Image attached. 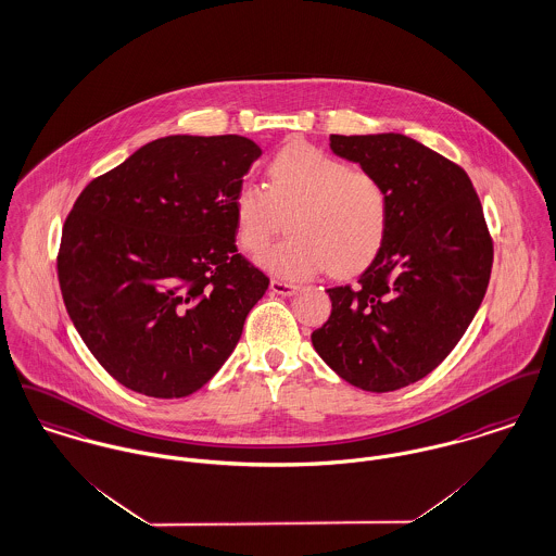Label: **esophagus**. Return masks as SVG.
Masks as SVG:
<instances>
[{
	"instance_id": "34e87169",
	"label": "esophagus",
	"mask_w": 556,
	"mask_h": 556,
	"mask_svg": "<svg viewBox=\"0 0 556 556\" xmlns=\"http://www.w3.org/2000/svg\"><path fill=\"white\" fill-rule=\"evenodd\" d=\"M269 289L274 295H282V298H291L298 293V287L291 282H282V280H271Z\"/></svg>"
}]
</instances>
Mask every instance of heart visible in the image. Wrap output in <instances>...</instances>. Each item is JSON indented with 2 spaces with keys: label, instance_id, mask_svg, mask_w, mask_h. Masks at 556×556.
I'll use <instances>...</instances> for the list:
<instances>
[{
  "label": "heart",
  "instance_id": "b5f03b06",
  "mask_svg": "<svg viewBox=\"0 0 556 556\" xmlns=\"http://www.w3.org/2000/svg\"><path fill=\"white\" fill-rule=\"evenodd\" d=\"M238 240L258 253L289 218L291 238L258 256L274 276L303 280L325 271L353 276L384 247L391 200L367 169L312 144H295L269 165V187L244 180L233 200Z\"/></svg>",
  "mask_w": 556,
  "mask_h": 556
}]
</instances>
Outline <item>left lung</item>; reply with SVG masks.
<instances>
[{"mask_svg": "<svg viewBox=\"0 0 556 556\" xmlns=\"http://www.w3.org/2000/svg\"><path fill=\"white\" fill-rule=\"evenodd\" d=\"M331 151L384 185V247L356 285L327 289L314 351L346 382L389 393L431 374L484 300L493 240L463 167L402 134L331 136Z\"/></svg>", "mask_w": 556, "mask_h": 556, "instance_id": "1", "label": "left lung"}]
</instances>
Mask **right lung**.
I'll list each match as a JSON object with an SVG mask.
<instances>
[{"instance_id": "1", "label": "right lung", "mask_w": 556, "mask_h": 556, "mask_svg": "<svg viewBox=\"0 0 556 556\" xmlns=\"http://www.w3.org/2000/svg\"><path fill=\"white\" fill-rule=\"evenodd\" d=\"M261 156L242 136H167L91 180L65 218L67 314L123 387L178 400L240 342L269 278L236 247L231 200Z\"/></svg>"}]
</instances>
